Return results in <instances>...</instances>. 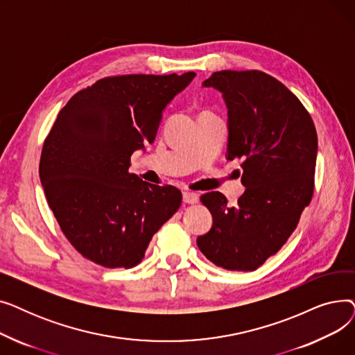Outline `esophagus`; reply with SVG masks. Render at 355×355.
<instances>
[{
  "instance_id": "1",
  "label": "esophagus",
  "mask_w": 355,
  "mask_h": 355,
  "mask_svg": "<svg viewBox=\"0 0 355 355\" xmlns=\"http://www.w3.org/2000/svg\"><path fill=\"white\" fill-rule=\"evenodd\" d=\"M182 201L187 204H194L198 201V194L191 193V191H184L182 193Z\"/></svg>"
}]
</instances>
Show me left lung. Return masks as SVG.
I'll use <instances>...</instances> for the list:
<instances>
[{"instance_id": "obj_1", "label": "left lung", "mask_w": 355, "mask_h": 355, "mask_svg": "<svg viewBox=\"0 0 355 355\" xmlns=\"http://www.w3.org/2000/svg\"><path fill=\"white\" fill-rule=\"evenodd\" d=\"M202 86L220 90L226 102L227 159L243 161L246 190L233 207L218 191L200 197L213 227L197 246L216 266L256 270L286 243L309 206L316 129L301 101L263 71L221 70Z\"/></svg>"}]
</instances>
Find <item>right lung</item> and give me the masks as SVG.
Wrapping results in <instances>:
<instances>
[{"mask_svg":"<svg viewBox=\"0 0 355 355\" xmlns=\"http://www.w3.org/2000/svg\"><path fill=\"white\" fill-rule=\"evenodd\" d=\"M196 73L123 74L78 92L43 144L40 181L71 246L103 268H134L181 206V191L130 174V155L153 144L165 106Z\"/></svg>","mask_w":355,"mask_h":355,"instance_id":"add662e5","label":"right lung"}]
</instances>
